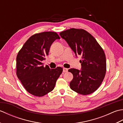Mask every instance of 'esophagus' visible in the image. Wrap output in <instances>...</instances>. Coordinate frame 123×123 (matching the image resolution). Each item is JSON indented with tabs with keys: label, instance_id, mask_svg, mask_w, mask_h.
<instances>
[{
	"label": "esophagus",
	"instance_id": "34e87169",
	"mask_svg": "<svg viewBox=\"0 0 123 123\" xmlns=\"http://www.w3.org/2000/svg\"><path fill=\"white\" fill-rule=\"evenodd\" d=\"M68 69H67V68H64L63 69V72H68Z\"/></svg>",
	"mask_w": 123,
	"mask_h": 123
}]
</instances>
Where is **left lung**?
Wrapping results in <instances>:
<instances>
[{"label":"left lung","mask_w":123,"mask_h":123,"mask_svg":"<svg viewBox=\"0 0 123 123\" xmlns=\"http://www.w3.org/2000/svg\"><path fill=\"white\" fill-rule=\"evenodd\" d=\"M68 44L75 56H81V70H68L74 78L70 83L72 90L83 95L95 91L105 78L106 56L103 49L89 33L83 29L70 28L60 33Z\"/></svg>","instance_id":"8db88e82"}]
</instances>
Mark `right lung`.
I'll list each match as a JSON object with an SVG mask.
<instances>
[{
  "mask_svg": "<svg viewBox=\"0 0 123 123\" xmlns=\"http://www.w3.org/2000/svg\"><path fill=\"white\" fill-rule=\"evenodd\" d=\"M55 32H45L32 35L26 42L16 57V74L25 89L32 95L42 97L53 90L63 71L44 67L42 61L49 55L53 42L60 39Z\"/></svg>",
  "mask_w": 123,
  "mask_h": 123,
  "instance_id": "obj_1",
  "label": "right lung"
}]
</instances>
